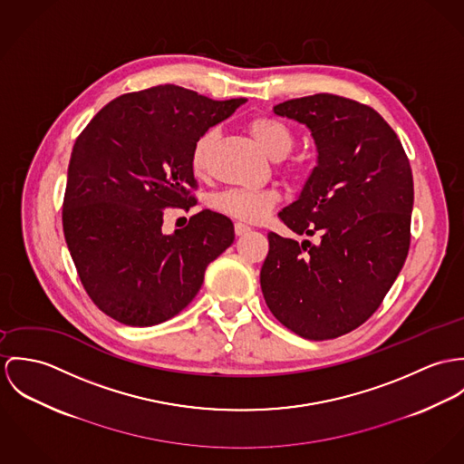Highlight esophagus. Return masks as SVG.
Segmentation results:
<instances>
[{
  "mask_svg": "<svg viewBox=\"0 0 464 464\" xmlns=\"http://www.w3.org/2000/svg\"><path fill=\"white\" fill-rule=\"evenodd\" d=\"M247 231H251V227H249L247 224H244V222H235V233H237V237L246 235Z\"/></svg>",
  "mask_w": 464,
  "mask_h": 464,
  "instance_id": "obj_1",
  "label": "esophagus"
}]
</instances>
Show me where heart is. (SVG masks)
I'll return each instance as SVG.
<instances>
[{
    "mask_svg": "<svg viewBox=\"0 0 464 464\" xmlns=\"http://www.w3.org/2000/svg\"><path fill=\"white\" fill-rule=\"evenodd\" d=\"M251 135L255 137L257 146L270 156L281 158L294 148V133L292 130L279 119L259 115L247 124ZM215 131L208 130L201 133L190 153V165L196 176H205L208 167V155L213 144ZM277 196L272 190H257V188H227L215 194L209 199V207L218 213H224L233 218L256 222L261 220L272 207L276 205Z\"/></svg>",
    "mask_w": 464,
    "mask_h": 464,
    "instance_id": "b5f03b06",
    "label": "heart"
}]
</instances>
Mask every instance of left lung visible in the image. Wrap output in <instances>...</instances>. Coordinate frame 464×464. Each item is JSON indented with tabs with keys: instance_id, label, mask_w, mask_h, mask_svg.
Masks as SVG:
<instances>
[{
	"instance_id": "obj_1",
	"label": "left lung",
	"mask_w": 464,
	"mask_h": 464,
	"mask_svg": "<svg viewBox=\"0 0 464 464\" xmlns=\"http://www.w3.org/2000/svg\"><path fill=\"white\" fill-rule=\"evenodd\" d=\"M274 113L306 124L314 140L316 167L279 218L318 242L268 233L261 292L295 334L338 338L373 314L404 266L414 199L410 160L366 104L314 94L276 104Z\"/></svg>"
}]
</instances>
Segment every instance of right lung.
<instances>
[{
  "instance_id": "1",
  "label": "right lung",
  "mask_w": 464,
  "mask_h": 464,
  "mask_svg": "<svg viewBox=\"0 0 464 464\" xmlns=\"http://www.w3.org/2000/svg\"><path fill=\"white\" fill-rule=\"evenodd\" d=\"M246 98L215 102L178 85L115 98L74 142L62 209L83 288L113 320L150 327L198 295L208 265L235 240L233 222L203 209L161 233L167 208L196 205V139Z\"/></svg>"
}]
</instances>
